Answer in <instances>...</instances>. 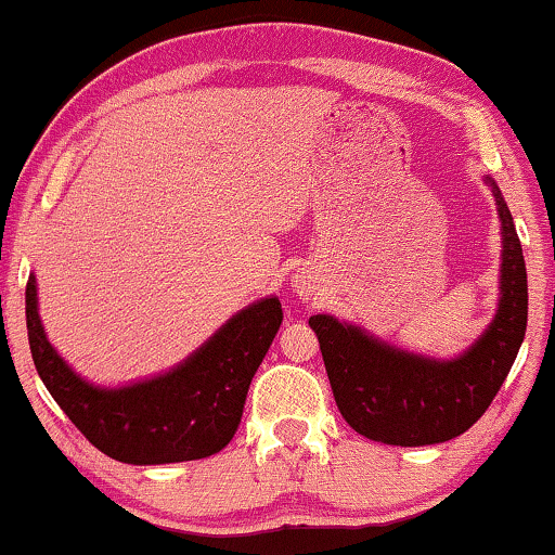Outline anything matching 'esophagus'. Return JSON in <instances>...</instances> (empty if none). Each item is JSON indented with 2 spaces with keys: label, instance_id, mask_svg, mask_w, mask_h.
<instances>
[{
  "label": "esophagus",
  "instance_id": "34e87169",
  "mask_svg": "<svg viewBox=\"0 0 555 555\" xmlns=\"http://www.w3.org/2000/svg\"><path fill=\"white\" fill-rule=\"evenodd\" d=\"M296 288H299V292L304 294V292H309L311 284H309V281H306V279H299V284H296Z\"/></svg>",
  "mask_w": 555,
  "mask_h": 555
}]
</instances>
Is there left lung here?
<instances>
[{
	"label": "left lung",
	"instance_id": "obj_1",
	"mask_svg": "<svg viewBox=\"0 0 555 555\" xmlns=\"http://www.w3.org/2000/svg\"><path fill=\"white\" fill-rule=\"evenodd\" d=\"M493 186L503 227L501 306L489 331L453 361L391 349L353 326L319 313L317 331L331 391L353 431L388 446H428L461 436L483 416L506 382L528 321L526 261L514 219Z\"/></svg>",
	"mask_w": 555,
	"mask_h": 555
}]
</instances>
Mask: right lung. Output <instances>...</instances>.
I'll return each instance as SVG.
<instances>
[{
  "instance_id": "1",
  "label": "right lung",
  "mask_w": 555,
  "mask_h": 555,
  "mask_svg": "<svg viewBox=\"0 0 555 555\" xmlns=\"http://www.w3.org/2000/svg\"><path fill=\"white\" fill-rule=\"evenodd\" d=\"M27 334L37 374L85 438L109 459L134 466L219 453L242 421L249 384L281 326V304L263 299L236 313L192 359L167 376L106 391L81 382L56 357L27 281Z\"/></svg>"
}]
</instances>
